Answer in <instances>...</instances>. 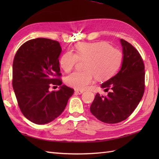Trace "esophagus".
Instances as JSON below:
<instances>
[{
  "instance_id": "obj_1",
  "label": "esophagus",
  "mask_w": 159,
  "mask_h": 159,
  "mask_svg": "<svg viewBox=\"0 0 159 159\" xmlns=\"http://www.w3.org/2000/svg\"><path fill=\"white\" fill-rule=\"evenodd\" d=\"M83 91H80V90H75V93H77V94H79V95H80V94H82V93H83Z\"/></svg>"
}]
</instances>
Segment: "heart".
I'll return each instance as SVG.
<instances>
[{"instance_id": "heart-1", "label": "heart", "mask_w": 159, "mask_h": 159, "mask_svg": "<svg viewBox=\"0 0 159 159\" xmlns=\"http://www.w3.org/2000/svg\"><path fill=\"white\" fill-rule=\"evenodd\" d=\"M75 53H64L59 61L60 66L66 72L72 70L78 61L85 60L83 72H74L67 77L66 83L76 89L84 90L92 83L94 77L100 81L112 77L120 69L123 60L119 49L105 42L80 43L76 46Z\"/></svg>"}]
</instances>
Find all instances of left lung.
I'll return each instance as SVG.
<instances>
[{"mask_svg":"<svg viewBox=\"0 0 159 159\" xmlns=\"http://www.w3.org/2000/svg\"><path fill=\"white\" fill-rule=\"evenodd\" d=\"M123 60L116 75L100 85L109 92L107 96L97 93L90 111L98 120L116 124L129 117L139 104L144 93L145 67L141 57L130 43L120 39Z\"/></svg>","mask_w":159,"mask_h":159,"instance_id":"8db88e82","label":"left lung"}]
</instances>
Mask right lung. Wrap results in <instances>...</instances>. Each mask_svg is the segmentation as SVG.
Masks as SVG:
<instances>
[{
  "mask_svg": "<svg viewBox=\"0 0 159 159\" xmlns=\"http://www.w3.org/2000/svg\"><path fill=\"white\" fill-rule=\"evenodd\" d=\"M59 43L46 38L29 40L17 51L13 62V88L22 114L36 124H45L65 109L74 89L57 79L60 76ZM52 85H61L50 92Z\"/></svg>",
  "mask_w": 159,
  "mask_h": 159,
  "instance_id": "add662e5",
  "label": "right lung"
}]
</instances>
